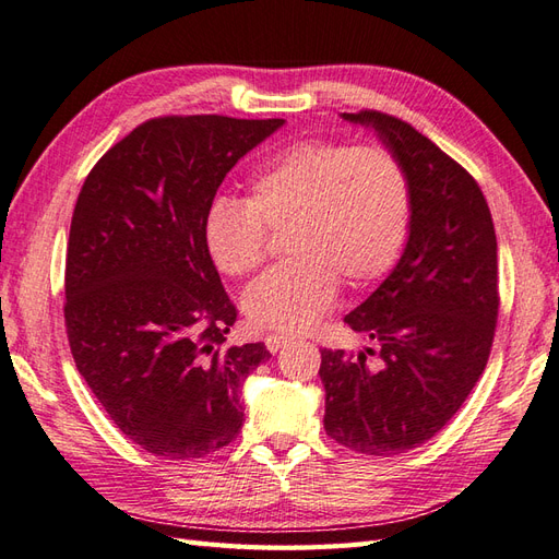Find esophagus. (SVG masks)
<instances>
[{"label":"esophagus","mask_w":559,"mask_h":559,"mask_svg":"<svg viewBox=\"0 0 559 559\" xmlns=\"http://www.w3.org/2000/svg\"><path fill=\"white\" fill-rule=\"evenodd\" d=\"M288 342H290L288 335H266L264 337V345H266L269 352H278V349H283L285 345H288Z\"/></svg>","instance_id":"obj_1"}]
</instances>
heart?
Wrapping results in <instances>:
<instances>
[{"instance_id":"b5f03b06","label":"heart","mask_w":559,"mask_h":559,"mask_svg":"<svg viewBox=\"0 0 559 559\" xmlns=\"http://www.w3.org/2000/svg\"><path fill=\"white\" fill-rule=\"evenodd\" d=\"M411 222V179L392 151L305 139L257 165L248 200H214L203 240L222 274L242 278L264 264L266 231L285 227L290 260L266 271L242 305L257 325L302 333L333 305L337 281L356 290L388 274Z\"/></svg>"}]
</instances>
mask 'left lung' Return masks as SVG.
<instances>
[{"label": "left lung", "mask_w": 559, "mask_h": 559, "mask_svg": "<svg viewBox=\"0 0 559 559\" xmlns=\"http://www.w3.org/2000/svg\"><path fill=\"white\" fill-rule=\"evenodd\" d=\"M370 124L402 160L413 189L406 250L392 274L345 317L378 342L366 354L321 349L323 427L366 455L420 447L447 425L489 361L498 321V246L491 210L469 171L402 118L342 112Z\"/></svg>", "instance_id": "left-lung-1"}]
</instances>
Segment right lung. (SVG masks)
<instances>
[{
    "instance_id": "1",
    "label": "right lung",
    "mask_w": 559,
    "mask_h": 559,
    "mask_svg": "<svg viewBox=\"0 0 559 559\" xmlns=\"http://www.w3.org/2000/svg\"><path fill=\"white\" fill-rule=\"evenodd\" d=\"M281 118L163 116L82 183L66 252V333L110 420L148 453L193 461L242 427L240 384L264 342L228 347L238 309L205 250L217 189Z\"/></svg>"
}]
</instances>
